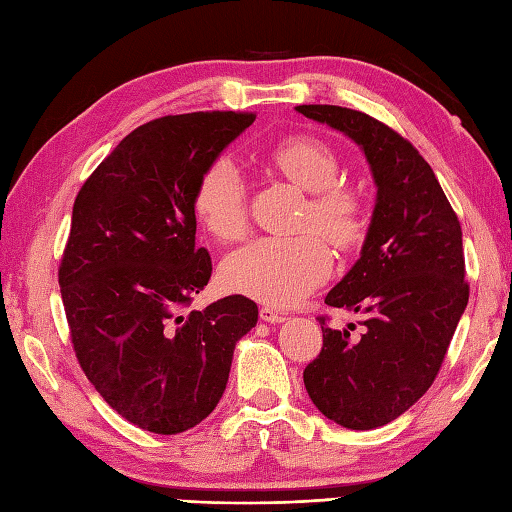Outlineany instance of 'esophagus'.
I'll list each match as a JSON object with an SVG mask.
<instances>
[{"label":"esophagus","instance_id":"34e87169","mask_svg":"<svg viewBox=\"0 0 512 512\" xmlns=\"http://www.w3.org/2000/svg\"><path fill=\"white\" fill-rule=\"evenodd\" d=\"M259 319L266 321V323H284L286 321L284 314L273 310V308H262V310H259Z\"/></svg>","mask_w":512,"mask_h":512}]
</instances>
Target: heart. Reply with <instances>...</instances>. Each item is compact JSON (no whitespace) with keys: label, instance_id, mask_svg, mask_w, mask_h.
<instances>
[{"label":"heart","instance_id":"obj_1","mask_svg":"<svg viewBox=\"0 0 512 512\" xmlns=\"http://www.w3.org/2000/svg\"><path fill=\"white\" fill-rule=\"evenodd\" d=\"M264 162L279 178L308 193L299 228H319L334 246L350 248L365 233L363 200L339 182L341 160L321 138L290 136L264 151ZM193 211L220 242H235L248 231V202L242 171L226 156L211 160L193 191ZM332 270L330 248L314 233L262 237L228 253L222 284L237 295L268 306H292L323 284Z\"/></svg>","mask_w":512,"mask_h":512}]
</instances>
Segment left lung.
<instances>
[{"label":"left lung","instance_id":"obj_1","mask_svg":"<svg viewBox=\"0 0 512 512\" xmlns=\"http://www.w3.org/2000/svg\"><path fill=\"white\" fill-rule=\"evenodd\" d=\"M295 110L352 138L376 184L361 257L325 297L361 314V334L321 317V354L303 372L325 418L376 429L418 402L440 372L469 303L462 228L429 162L394 129L350 107Z\"/></svg>","mask_w":512,"mask_h":512}]
</instances>
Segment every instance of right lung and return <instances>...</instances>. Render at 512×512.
Wrapping results in <instances>:
<instances>
[{
	"mask_svg": "<svg viewBox=\"0 0 512 512\" xmlns=\"http://www.w3.org/2000/svg\"><path fill=\"white\" fill-rule=\"evenodd\" d=\"M253 121L193 112L140 125L74 200L59 286L76 358L107 405L160 436L209 416L257 323L242 295L182 312L213 270L195 244V182Z\"/></svg>",
	"mask_w": 512,
	"mask_h": 512,
	"instance_id": "obj_1",
	"label": "right lung"
}]
</instances>
